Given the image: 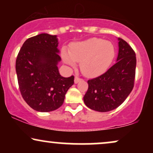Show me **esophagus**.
I'll return each mask as SVG.
<instances>
[{
	"label": "esophagus",
	"mask_w": 153,
	"mask_h": 153,
	"mask_svg": "<svg viewBox=\"0 0 153 153\" xmlns=\"http://www.w3.org/2000/svg\"><path fill=\"white\" fill-rule=\"evenodd\" d=\"M80 80H81V79L79 78L78 77H75V80H74V82H75V84H77V83H78V82H80Z\"/></svg>",
	"instance_id": "34e87169"
}]
</instances>
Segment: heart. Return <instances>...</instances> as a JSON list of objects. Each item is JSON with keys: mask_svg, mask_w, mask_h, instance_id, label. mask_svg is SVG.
Listing matches in <instances>:
<instances>
[{"mask_svg": "<svg viewBox=\"0 0 153 153\" xmlns=\"http://www.w3.org/2000/svg\"><path fill=\"white\" fill-rule=\"evenodd\" d=\"M115 49L109 41L99 38H91L73 43L69 52L63 50L62 57L64 62L75 67L80 62L82 74L87 77H95L107 71L113 62Z\"/></svg>", "mask_w": 153, "mask_h": 153, "instance_id": "obj_1", "label": "heart"}]
</instances>
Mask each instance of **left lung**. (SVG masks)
<instances>
[{
  "instance_id": "1",
  "label": "left lung",
  "mask_w": 153,
  "mask_h": 153,
  "mask_svg": "<svg viewBox=\"0 0 153 153\" xmlns=\"http://www.w3.org/2000/svg\"><path fill=\"white\" fill-rule=\"evenodd\" d=\"M117 62L103 75L88 80L83 97L86 106L99 112L115 109L125 101L134 87L136 54L122 39L118 38Z\"/></svg>"
}]
</instances>
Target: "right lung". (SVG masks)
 I'll return each mask as SVG.
<instances>
[{
	"label": "right lung",
	"mask_w": 153,
	"mask_h": 153,
	"mask_svg": "<svg viewBox=\"0 0 153 153\" xmlns=\"http://www.w3.org/2000/svg\"><path fill=\"white\" fill-rule=\"evenodd\" d=\"M57 35L46 33L26 39L16 61V71L23 99L31 108L50 112L62 105L74 76L64 78L57 65L61 61Z\"/></svg>",
	"instance_id": "add662e5"
}]
</instances>
